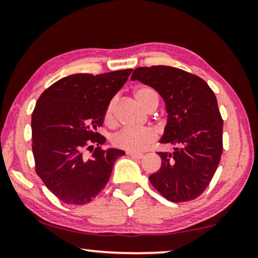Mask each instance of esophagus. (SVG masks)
Segmentation results:
<instances>
[{"mask_svg": "<svg viewBox=\"0 0 258 258\" xmlns=\"http://www.w3.org/2000/svg\"><path fill=\"white\" fill-rule=\"evenodd\" d=\"M126 154H128L129 156L134 157V158H137V160H141V158H143V156H144L143 154H139V153H132V151H128V153H126Z\"/></svg>", "mask_w": 258, "mask_h": 258, "instance_id": "obj_1", "label": "esophagus"}]
</instances>
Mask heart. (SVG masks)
Instances as JSON below:
<instances>
[{
    "instance_id": "heart-1",
    "label": "heart",
    "mask_w": 258,
    "mask_h": 258,
    "mask_svg": "<svg viewBox=\"0 0 258 258\" xmlns=\"http://www.w3.org/2000/svg\"><path fill=\"white\" fill-rule=\"evenodd\" d=\"M136 100L140 104H142L147 110H154L160 102V96L149 87H140L135 90ZM116 103L117 98L114 97L109 101V103L104 111V121L108 125H115L116 123ZM157 139V134L154 129L144 128V129H123L112 137V143L115 147L119 149L132 151V153H140V151L146 150L148 147L151 146Z\"/></svg>"
}]
</instances>
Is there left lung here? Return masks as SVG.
<instances>
[{"label":"left lung","instance_id":"8db88e82","mask_svg":"<svg viewBox=\"0 0 258 258\" xmlns=\"http://www.w3.org/2000/svg\"><path fill=\"white\" fill-rule=\"evenodd\" d=\"M135 80L164 100L168 118L160 142L174 147L172 153H158L161 168L149 181L171 202L195 200L209 185L223 150L216 96L206 81L174 67H141L134 70Z\"/></svg>","mask_w":258,"mask_h":258}]
</instances>
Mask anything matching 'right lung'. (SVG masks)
<instances>
[{
  "instance_id": "right-lung-1",
  "label": "right lung",
  "mask_w": 258,
  "mask_h": 258,
  "mask_svg": "<svg viewBox=\"0 0 258 258\" xmlns=\"http://www.w3.org/2000/svg\"><path fill=\"white\" fill-rule=\"evenodd\" d=\"M133 69L91 75L74 74L45 89L31 117L36 174L59 201L83 206L107 185L112 167L124 151L101 148L109 101L126 82ZM97 148H94V144ZM88 147L93 153L83 156Z\"/></svg>"
}]
</instances>
